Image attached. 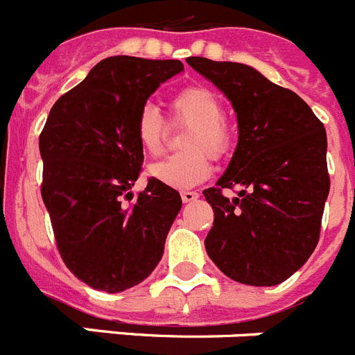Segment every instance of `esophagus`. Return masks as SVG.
Listing matches in <instances>:
<instances>
[{"instance_id":"obj_1","label":"esophagus","mask_w":355,"mask_h":355,"mask_svg":"<svg viewBox=\"0 0 355 355\" xmlns=\"http://www.w3.org/2000/svg\"><path fill=\"white\" fill-rule=\"evenodd\" d=\"M182 202L184 203H189V202H195V200H198V193L196 191H182Z\"/></svg>"}]
</instances>
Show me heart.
Listing matches in <instances>:
<instances>
[{
    "instance_id": "1",
    "label": "heart",
    "mask_w": 355,
    "mask_h": 355,
    "mask_svg": "<svg viewBox=\"0 0 355 355\" xmlns=\"http://www.w3.org/2000/svg\"><path fill=\"white\" fill-rule=\"evenodd\" d=\"M171 121L191 126L184 137V150L150 166L148 173L157 182L175 189H191L211 177V157L221 160L232 152L234 132L223 119V103L216 92L202 85H189L169 100ZM164 118L153 107H144L135 121V137L141 150L157 157L164 150Z\"/></svg>"
}]
</instances>
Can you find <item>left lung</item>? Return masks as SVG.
Returning <instances> with one entry per match:
<instances>
[{
    "label": "left lung",
    "instance_id": "left-lung-1",
    "mask_svg": "<svg viewBox=\"0 0 355 355\" xmlns=\"http://www.w3.org/2000/svg\"><path fill=\"white\" fill-rule=\"evenodd\" d=\"M232 101L239 139L216 187L203 191L214 211L205 250L241 284L275 286L306 264L320 239L331 178L327 134L298 94L254 67L187 58ZM242 187L236 199L223 189Z\"/></svg>",
    "mask_w": 355,
    "mask_h": 355
}]
</instances>
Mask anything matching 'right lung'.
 Wrapping results in <instances>:
<instances>
[{
    "instance_id": "right-lung-1",
    "label": "right lung",
    "mask_w": 355,
    "mask_h": 355,
    "mask_svg": "<svg viewBox=\"0 0 355 355\" xmlns=\"http://www.w3.org/2000/svg\"><path fill=\"white\" fill-rule=\"evenodd\" d=\"M180 60L109 57L58 98L39 135L41 195L58 254L76 279L118 293L146 279L182 207L177 191L148 178L132 200L143 150L135 121Z\"/></svg>"
}]
</instances>
